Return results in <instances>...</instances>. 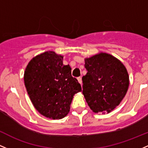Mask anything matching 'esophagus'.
Here are the masks:
<instances>
[{"label": "esophagus", "instance_id": "34e87169", "mask_svg": "<svg viewBox=\"0 0 148 148\" xmlns=\"http://www.w3.org/2000/svg\"><path fill=\"white\" fill-rule=\"evenodd\" d=\"M77 79H78V82H79V84H80L82 86V77H79Z\"/></svg>", "mask_w": 148, "mask_h": 148}]
</instances>
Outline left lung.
Segmentation results:
<instances>
[{
    "mask_svg": "<svg viewBox=\"0 0 148 148\" xmlns=\"http://www.w3.org/2000/svg\"><path fill=\"white\" fill-rule=\"evenodd\" d=\"M84 60L88 72L82 77V92L86 101L93 112L110 113L127 92V69L119 59L106 53L101 52Z\"/></svg>",
    "mask_w": 148,
    "mask_h": 148,
    "instance_id": "1",
    "label": "left lung"
}]
</instances>
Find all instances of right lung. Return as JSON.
<instances>
[{"instance_id":"right-lung-1","label":"right lung","mask_w":148,"mask_h":148,"mask_svg":"<svg viewBox=\"0 0 148 148\" xmlns=\"http://www.w3.org/2000/svg\"><path fill=\"white\" fill-rule=\"evenodd\" d=\"M71 68L63 64V56L45 51L32 58L24 74L27 91L36 110L52 119L68 114L74 95L82 91Z\"/></svg>"}]
</instances>
